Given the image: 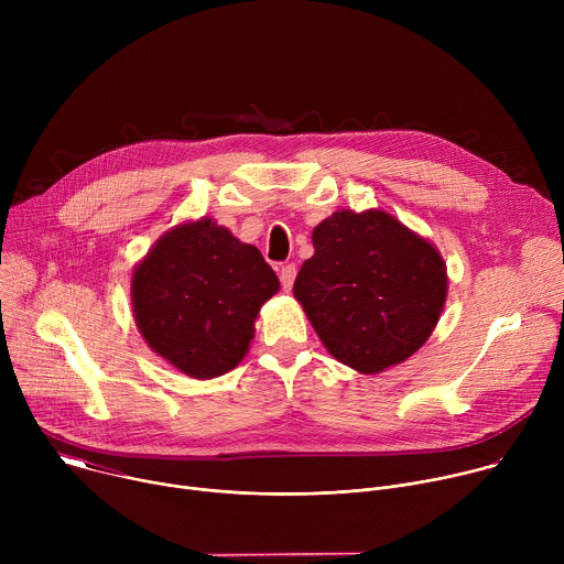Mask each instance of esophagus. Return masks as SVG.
Returning a JSON list of instances; mask_svg holds the SVG:
<instances>
[{
  "label": "esophagus",
  "instance_id": "esophagus-1",
  "mask_svg": "<svg viewBox=\"0 0 564 564\" xmlns=\"http://www.w3.org/2000/svg\"><path fill=\"white\" fill-rule=\"evenodd\" d=\"M279 279H281L283 290H285V292H290V290H292V285H294V279H296V268H294V263H285V265H281Z\"/></svg>",
  "mask_w": 564,
  "mask_h": 564
}]
</instances>
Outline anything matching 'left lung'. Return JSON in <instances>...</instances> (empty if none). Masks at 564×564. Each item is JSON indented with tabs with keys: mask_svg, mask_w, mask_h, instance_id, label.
<instances>
[{
	"mask_svg": "<svg viewBox=\"0 0 564 564\" xmlns=\"http://www.w3.org/2000/svg\"><path fill=\"white\" fill-rule=\"evenodd\" d=\"M312 246L294 296L335 359L375 375L426 344L448 290L426 238L379 209H339L314 227Z\"/></svg>",
	"mask_w": 564,
	"mask_h": 564,
	"instance_id": "obj_1",
	"label": "left lung"
}]
</instances>
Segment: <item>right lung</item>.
I'll use <instances>...</instances> for the list:
<instances>
[{
  "label": "right lung",
  "instance_id": "right-lung-1",
  "mask_svg": "<svg viewBox=\"0 0 564 564\" xmlns=\"http://www.w3.org/2000/svg\"><path fill=\"white\" fill-rule=\"evenodd\" d=\"M276 292L279 279L261 252L207 216L160 236L131 279L140 335L194 379L240 364L261 305Z\"/></svg>",
  "mask_w": 564,
  "mask_h": 564
}]
</instances>
